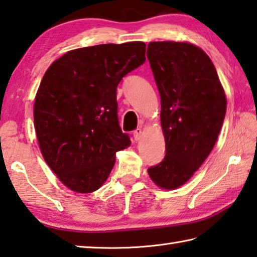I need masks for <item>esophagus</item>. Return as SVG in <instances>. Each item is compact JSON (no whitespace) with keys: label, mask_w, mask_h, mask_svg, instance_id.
Returning a JSON list of instances; mask_svg holds the SVG:
<instances>
[{"label":"esophagus","mask_w":257,"mask_h":257,"mask_svg":"<svg viewBox=\"0 0 257 257\" xmlns=\"http://www.w3.org/2000/svg\"><path fill=\"white\" fill-rule=\"evenodd\" d=\"M142 135H143L142 128H137L136 130H134V138H135V141H139V139H141V137H142Z\"/></svg>","instance_id":"1"}]
</instances>
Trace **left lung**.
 Masks as SVG:
<instances>
[{
    "label": "left lung",
    "instance_id": "obj_1",
    "mask_svg": "<svg viewBox=\"0 0 257 257\" xmlns=\"http://www.w3.org/2000/svg\"><path fill=\"white\" fill-rule=\"evenodd\" d=\"M147 58L161 95L165 157L147 170L162 189L180 188L211 153L227 100L211 59L189 43L154 41Z\"/></svg>",
    "mask_w": 257,
    "mask_h": 257
}]
</instances>
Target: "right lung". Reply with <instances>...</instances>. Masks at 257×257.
Returning a JSON list of instances; mask_svg holds the SVG:
<instances>
[{"label":"right lung","mask_w":257,"mask_h":257,"mask_svg":"<svg viewBox=\"0 0 257 257\" xmlns=\"http://www.w3.org/2000/svg\"><path fill=\"white\" fill-rule=\"evenodd\" d=\"M146 44L74 49L50 65L37 92L35 128L41 154L62 183L78 193L100 189L130 145L118 120L116 86L145 63Z\"/></svg>","instance_id":"1"}]
</instances>
